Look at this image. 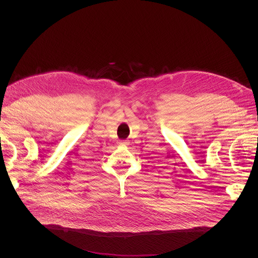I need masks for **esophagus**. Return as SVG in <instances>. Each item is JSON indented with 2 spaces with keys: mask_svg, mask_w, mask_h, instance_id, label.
Returning <instances> with one entry per match:
<instances>
[{
  "mask_svg": "<svg viewBox=\"0 0 258 258\" xmlns=\"http://www.w3.org/2000/svg\"><path fill=\"white\" fill-rule=\"evenodd\" d=\"M120 143H121V144H126V141H124V140H121V141H120Z\"/></svg>",
  "mask_w": 258,
  "mask_h": 258,
  "instance_id": "obj_1",
  "label": "esophagus"
}]
</instances>
